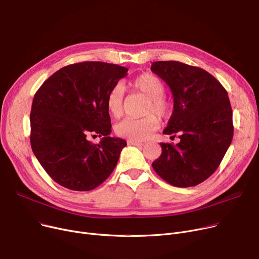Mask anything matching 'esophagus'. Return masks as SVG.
Segmentation results:
<instances>
[{"label": "esophagus", "mask_w": 259, "mask_h": 259, "mask_svg": "<svg viewBox=\"0 0 259 259\" xmlns=\"http://www.w3.org/2000/svg\"><path fill=\"white\" fill-rule=\"evenodd\" d=\"M127 143H128V145H130V146H136V147H142V146H144V143H142V142H135V141H128Z\"/></svg>", "instance_id": "obj_1"}]
</instances>
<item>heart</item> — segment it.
<instances>
[{"label":"heart","mask_w":259,"mask_h":259,"mask_svg":"<svg viewBox=\"0 0 259 259\" xmlns=\"http://www.w3.org/2000/svg\"><path fill=\"white\" fill-rule=\"evenodd\" d=\"M129 86L135 93L148 98L145 114L149 115L140 119L126 118L115 126V132L119 136L135 142L145 141L159 125L158 118L152 113L160 117H167L173 109V105L164 96L165 85L163 81L156 75L151 73L141 74L129 81ZM123 103L124 90L119 84H115L106 96L108 112L113 117L120 116L123 113Z\"/></svg>","instance_id":"b5f03b06"}]
</instances>
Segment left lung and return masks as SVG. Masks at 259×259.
I'll return each instance as SVG.
<instances>
[{
    "instance_id": "left-lung-1",
    "label": "left lung",
    "mask_w": 259,
    "mask_h": 259,
    "mask_svg": "<svg viewBox=\"0 0 259 259\" xmlns=\"http://www.w3.org/2000/svg\"><path fill=\"white\" fill-rule=\"evenodd\" d=\"M151 71L171 91L174 111L164 134L179 133L177 145L161 143L154 170L177 187L196 186L219 167L233 137L232 109L226 90L203 68L179 61L153 62ZM171 136V137H173Z\"/></svg>"
}]
</instances>
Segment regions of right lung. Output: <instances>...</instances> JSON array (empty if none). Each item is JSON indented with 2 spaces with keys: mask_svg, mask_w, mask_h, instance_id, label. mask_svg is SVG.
<instances>
[{
  "mask_svg": "<svg viewBox=\"0 0 259 259\" xmlns=\"http://www.w3.org/2000/svg\"><path fill=\"white\" fill-rule=\"evenodd\" d=\"M128 68L100 61L66 65L47 79L34 96L30 143L37 160L55 182L88 192L112 173L126 141L110 137L106 96ZM91 135L102 136L98 145Z\"/></svg>",
  "mask_w": 259,
  "mask_h": 259,
  "instance_id": "right-lung-1",
  "label": "right lung"
}]
</instances>
